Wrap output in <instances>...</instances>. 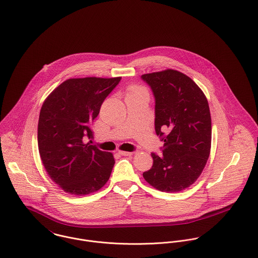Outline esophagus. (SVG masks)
I'll return each mask as SVG.
<instances>
[{"instance_id": "obj_1", "label": "esophagus", "mask_w": 258, "mask_h": 258, "mask_svg": "<svg viewBox=\"0 0 258 258\" xmlns=\"http://www.w3.org/2000/svg\"><path fill=\"white\" fill-rule=\"evenodd\" d=\"M118 154L121 156H131L133 155L132 152H125V151H118Z\"/></svg>"}]
</instances>
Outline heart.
I'll list each match as a JSON object with an SVG mask.
<instances>
[{
    "label": "heart",
    "mask_w": 258,
    "mask_h": 258,
    "mask_svg": "<svg viewBox=\"0 0 258 258\" xmlns=\"http://www.w3.org/2000/svg\"><path fill=\"white\" fill-rule=\"evenodd\" d=\"M140 92H145L144 89H142L140 87H131L129 89L128 94H136V93H140Z\"/></svg>",
    "instance_id": "obj_1"
}]
</instances>
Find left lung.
I'll list each match as a JSON object with an SVG mask.
<instances>
[{
    "mask_svg": "<svg viewBox=\"0 0 258 258\" xmlns=\"http://www.w3.org/2000/svg\"><path fill=\"white\" fill-rule=\"evenodd\" d=\"M156 98L155 129L164 141L145 180L163 192H178L202 173L211 151V114L202 90L185 74L166 69L142 75Z\"/></svg>",
    "mask_w": 258,
    "mask_h": 258,
    "instance_id": "8db88e82",
    "label": "left lung"
}]
</instances>
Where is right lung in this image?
<instances>
[{"instance_id":"1","label":"right lung","mask_w":258,"mask_h":258,"mask_svg":"<svg viewBox=\"0 0 258 258\" xmlns=\"http://www.w3.org/2000/svg\"><path fill=\"white\" fill-rule=\"evenodd\" d=\"M121 77L69 79L44 100L39 114L38 150L49 177L66 193L88 195L103 187L115 164L112 153L87 138L106 96Z\"/></svg>"}]
</instances>
